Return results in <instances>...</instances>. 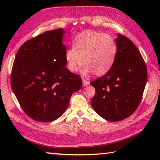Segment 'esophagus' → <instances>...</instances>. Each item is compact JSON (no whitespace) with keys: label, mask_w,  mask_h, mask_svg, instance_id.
I'll return each instance as SVG.
<instances>
[{"label":"esophagus","mask_w":160,"mask_h":160,"mask_svg":"<svg viewBox=\"0 0 160 160\" xmlns=\"http://www.w3.org/2000/svg\"><path fill=\"white\" fill-rule=\"evenodd\" d=\"M89 82H88L87 80H84V79H82V84H83L84 87H86L87 85H89Z\"/></svg>","instance_id":"34e87169"}]
</instances>
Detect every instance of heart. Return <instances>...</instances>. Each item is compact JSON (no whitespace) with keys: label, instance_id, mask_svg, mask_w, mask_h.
<instances>
[{"label":"heart","instance_id":"1","mask_svg":"<svg viewBox=\"0 0 160 160\" xmlns=\"http://www.w3.org/2000/svg\"><path fill=\"white\" fill-rule=\"evenodd\" d=\"M73 47L65 53L67 67L71 72H76L79 67L84 75L92 72L94 76H103L114 62L117 47L114 40L107 33L86 30L76 36Z\"/></svg>","mask_w":160,"mask_h":160}]
</instances>
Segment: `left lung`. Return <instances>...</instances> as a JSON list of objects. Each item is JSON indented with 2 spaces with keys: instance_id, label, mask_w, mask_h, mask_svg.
Masks as SVG:
<instances>
[{
  "instance_id": "left-lung-1",
  "label": "left lung",
  "mask_w": 160,
  "mask_h": 160,
  "mask_svg": "<svg viewBox=\"0 0 160 160\" xmlns=\"http://www.w3.org/2000/svg\"><path fill=\"white\" fill-rule=\"evenodd\" d=\"M115 43L117 52L111 69L91 82L96 89L91 106L100 116L110 122L122 120L134 113L147 81V66L133 42L118 33Z\"/></svg>"
}]
</instances>
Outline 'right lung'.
<instances>
[{"label": "right lung", "instance_id": "add662e5", "mask_svg": "<svg viewBox=\"0 0 160 160\" xmlns=\"http://www.w3.org/2000/svg\"><path fill=\"white\" fill-rule=\"evenodd\" d=\"M64 30L47 31L25 42L12 67L11 87L24 112L33 120L52 122L62 115L82 79L67 69Z\"/></svg>", "mask_w": 160, "mask_h": 160}]
</instances>
